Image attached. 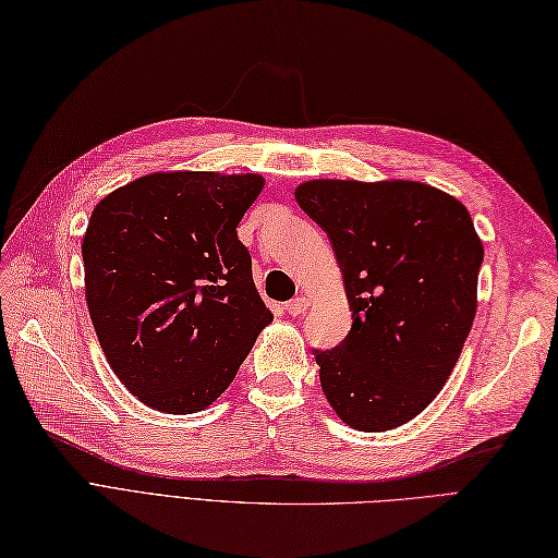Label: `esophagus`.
<instances>
[{
  "label": "esophagus",
  "instance_id": "obj_1",
  "mask_svg": "<svg viewBox=\"0 0 558 558\" xmlns=\"http://www.w3.org/2000/svg\"><path fill=\"white\" fill-rule=\"evenodd\" d=\"M283 307H286V312H289L291 316H300V314H305V310L310 307V300L303 298V295H298V298L289 300V303H286Z\"/></svg>",
  "mask_w": 558,
  "mask_h": 558
}]
</instances>
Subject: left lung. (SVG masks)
<instances>
[{"label":"left lung","mask_w":558,"mask_h":558,"mask_svg":"<svg viewBox=\"0 0 558 558\" xmlns=\"http://www.w3.org/2000/svg\"><path fill=\"white\" fill-rule=\"evenodd\" d=\"M295 202L328 234L352 312L348 338L314 350L324 395L359 432L405 425L472 330L484 246L470 210L415 180H307Z\"/></svg>","instance_id":"1"}]
</instances>
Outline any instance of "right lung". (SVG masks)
<instances>
[{"instance_id":"obj_1","label":"right lung","mask_w":558,"mask_h":558,"mask_svg":"<svg viewBox=\"0 0 558 558\" xmlns=\"http://www.w3.org/2000/svg\"><path fill=\"white\" fill-rule=\"evenodd\" d=\"M263 185L258 173H149L94 208L88 314L110 368L149 409L204 411L272 322L236 239Z\"/></svg>"}]
</instances>
